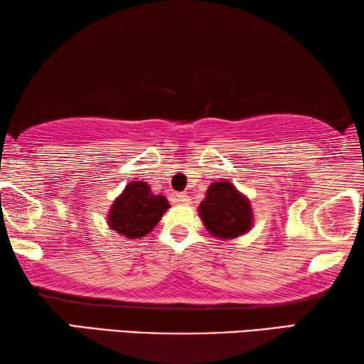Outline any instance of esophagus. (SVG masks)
Masks as SVG:
<instances>
[{"mask_svg":"<svg viewBox=\"0 0 364 364\" xmlns=\"http://www.w3.org/2000/svg\"><path fill=\"white\" fill-rule=\"evenodd\" d=\"M176 203H181V205H188L190 203V198L187 195H183V193H178V195H176Z\"/></svg>","mask_w":364,"mask_h":364,"instance_id":"esophagus-1","label":"esophagus"}]
</instances>
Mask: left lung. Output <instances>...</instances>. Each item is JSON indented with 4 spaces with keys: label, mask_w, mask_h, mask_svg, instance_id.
<instances>
[{
    "label": "left lung",
    "mask_w": 364,
    "mask_h": 364,
    "mask_svg": "<svg viewBox=\"0 0 364 364\" xmlns=\"http://www.w3.org/2000/svg\"><path fill=\"white\" fill-rule=\"evenodd\" d=\"M205 228L216 238H235L253 225L250 200L229 181L213 182L198 206Z\"/></svg>",
    "instance_id": "1"
}]
</instances>
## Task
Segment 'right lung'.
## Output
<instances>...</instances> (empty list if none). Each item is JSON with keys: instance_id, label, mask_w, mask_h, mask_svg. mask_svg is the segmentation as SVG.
<instances>
[{"instance_id": "right-lung-1", "label": "right lung", "mask_w": 364, "mask_h": 364, "mask_svg": "<svg viewBox=\"0 0 364 364\" xmlns=\"http://www.w3.org/2000/svg\"><path fill=\"white\" fill-rule=\"evenodd\" d=\"M168 208L166 196L154 195L146 182L134 181L112 203L108 225L111 230L134 240L151 232Z\"/></svg>"}]
</instances>
